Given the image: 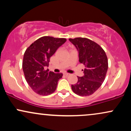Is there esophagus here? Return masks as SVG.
<instances>
[{"instance_id": "34e87169", "label": "esophagus", "mask_w": 131, "mask_h": 131, "mask_svg": "<svg viewBox=\"0 0 131 131\" xmlns=\"http://www.w3.org/2000/svg\"><path fill=\"white\" fill-rule=\"evenodd\" d=\"M63 74L66 76H70V74H69V73H64Z\"/></svg>"}]
</instances>
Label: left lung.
Returning <instances> with one entry per match:
<instances>
[{"label":"left lung","mask_w":131,"mask_h":131,"mask_svg":"<svg viewBox=\"0 0 131 131\" xmlns=\"http://www.w3.org/2000/svg\"><path fill=\"white\" fill-rule=\"evenodd\" d=\"M79 52V63L85 66L84 76L71 85L73 92L79 96L93 94L101 86L107 73L108 63L104 50L98 43L84 37L69 39Z\"/></svg>","instance_id":"obj_1"}]
</instances>
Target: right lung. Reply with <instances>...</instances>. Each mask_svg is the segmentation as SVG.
Instances as JSON below:
<instances>
[{
    "instance_id": "obj_1",
    "label": "right lung",
    "mask_w": 131,
    "mask_h": 131,
    "mask_svg": "<svg viewBox=\"0 0 131 131\" xmlns=\"http://www.w3.org/2000/svg\"><path fill=\"white\" fill-rule=\"evenodd\" d=\"M67 41L65 38L43 36L34 41L24 53L23 70L30 88L40 95H49L56 90L62 73L49 71L50 57L59 47Z\"/></svg>"
}]
</instances>
